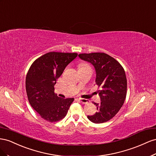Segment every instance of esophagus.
<instances>
[{
    "instance_id": "1",
    "label": "esophagus",
    "mask_w": 156,
    "mask_h": 156,
    "mask_svg": "<svg viewBox=\"0 0 156 156\" xmlns=\"http://www.w3.org/2000/svg\"><path fill=\"white\" fill-rule=\"evenodd\" d=\"M78 100L80 102H81V103H88L87 100H86V99H78Z\"/></svg>"
}]
</instances>
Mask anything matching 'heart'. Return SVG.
Wrapping results in <instances>:
<instances>
[{"instance_id": "1", "label": "heart", "mask_w": 156, "mask_h": 156, "mask_svg": "<svg viewBox=\"0 0 156 156\" xmlns=\"http://www.w3.org/2000/svg\"><path fill=\"white\" fill-rule=\"evenodd\" d=\"M87 67H90V65L87 63H81L79 65V69H83V68H87Z\"/></svg>"}]
</instances>
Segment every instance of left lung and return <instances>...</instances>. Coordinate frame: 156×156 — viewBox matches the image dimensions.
Masks as SVG:
<instances>
[{"label":"left lung","instance_id":"8db88e82","mask_svg":"<svg viewBox=\"0 0 156 156\" xmlns=\"http://www.w3.org/2000/svg\"><path fill=\"white\" fill-rule=\"evenodd\" d=\"M80 58L90 62L96 70V84L101 103H93L97 112L87 118L95 123H102L114 118L125 102L127 78L125 70L114 57L103 52L80 53Z\"/></svg>","mask_w":156,"mask_h":156}]
</instances>
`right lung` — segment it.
<instances>
[{
    "mask_svg": "<svg viewBox=\"0 0 156 156\" xmlns=\"http://www.w3.org/2000/svg\"><path fill=\"white\" fill-rule=\"evenodd\" d=\"M77 55V53L48 52L35 60L27 74L25 87L29 103L48 122L63 119L74 100L57 97L54 86L66 66Z\"/></svg>",
    "mask_w": 156,
    "mask_h": 156,
    "instance_id": "obj_1",
    "label": "right lung"
}]
</instances>
